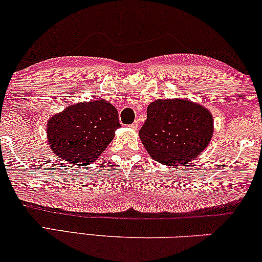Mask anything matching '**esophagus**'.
I'll return each mask as SVG.
<instances>
[{
	"mask_svg": "<svg viewBox=\"0 0 262 262\" xmlns=\"http://www.w3.org/2000/svg\"><path fill=\"white\" fill-rule=\"evenodd\" d=\"M139 126H140V121H139V120H135L134 123H132L129 127L132 128V129H135V130H136V129H138V128H139Z\"/></svg>",
	"mask_w": 262,
	"mask_h": 262,
	"instance_id": "esophagus-1",
	"label": "esophagus"
}]
</instances>
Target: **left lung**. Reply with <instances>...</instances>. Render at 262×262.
<instances>
[{"label": "left lung", "instance_id": "8db88e82", "mask_svg": "<svg viewBox=\"0 0 262 262\" xmlns=\"http://www.w3.org/2000/svg\"><path fill=\"white\" fill-rule=\"evenodd\" d=\"M214 130L208 109L192 101L159 99L147 108L140 139L147 153L166 166L189 162L208 146Z\"/></svg>", "mask_w": 262, "mask_h": 262}]
</instances>
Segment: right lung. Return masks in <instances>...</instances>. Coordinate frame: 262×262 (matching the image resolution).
Here are the masks:
<instances>
[{"mask_svg":"<svg viewBox=\"0 0 262 262\" xmlns=\"http://www.w3.org/2000/svg\"><path fill=\"white\" fill-rule=\"evenodd\" d=\"M121 127L119 113L108 101L72 104L48 121L47 138L54 153L72 165L92 163Z\"/></svg>","mask_w":262,"mask_h":262,"instance_id":"right-lung-1","label":"right lung"}]
</instances>
